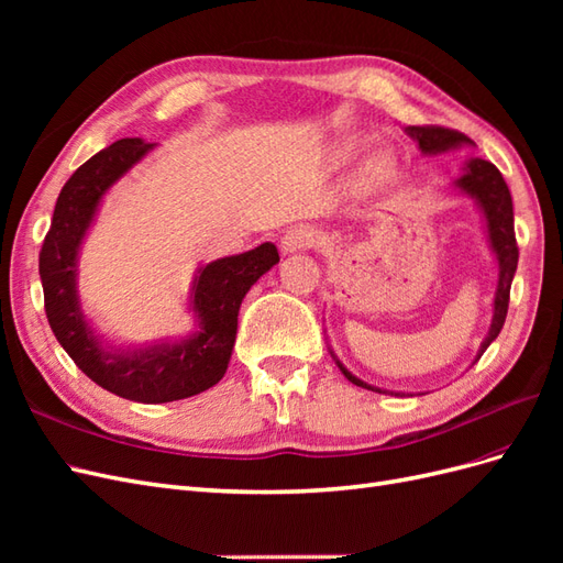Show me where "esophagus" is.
Wrapping results in <instances>:
<instances>
[{
    "instance_id": "1",
    "label": "esophagus",
    "mask_w": 563,
    "mask_h": 563,
    "mask_svg": "<svg viewBox=\"0 0 563 563\" xmlns=\"http://www.w3.org/2000/svg\"><path fill=\"white\" fill-rule=\"evenodd\" d=\"M321 242V236L314 228L310 225H296L291 230H286V234L282 236V251L284 253H294V251H305L312 249Z\"/></svg>"
}]
</instances>
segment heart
Segmentation results:
<instances>
[{"label":"heart","mask_w":563,"mask_h":563,"mask_svg":"<svg viewBox=\"0 0 563 563\" xmlns=\"http://www.w3.org/2000/svg\"><path fill=\"white\" fill-rule=\"evenodd\" d=\"M385 172H387V164H385V162H376V164H371V168H368V174H371L373 178L385 176Z\"/></svg>","instance_id":"obj_1"}]
</instances>
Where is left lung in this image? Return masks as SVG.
<instances>
[{"instance_id": "left-lung-1", "label": "left lung", "mask_w": 563, "mask_h": 563, "mask_svg": "<svg viewBox=\"0 0 563 563\" xmlns=\"http://www.w3.org/2000/svg\"><path fill=\"white\" fill-rule=\"evenodd\" d=\"M406 133L418 141L422 155H437V152H446V150H453L460 145H474L472 139H467L465 133H460L455 129H446V126H408ZM455 185L465 195L474 197L476 203H479V209L484 211V218H486L490 249L498 258V291H496V300H493V321H490L488 335L479 347V354H476V360H479V356L486 352V347L493 343V340L498 338V333L503 329L507 308H509V288H512V279H515L517 263H519L512 195H509V187L498 168L479 157L467 162L463 176L455 180ZM335 364L340 371H343V376L350 383H354L356 387H366L371 391H385L380 387H373L356 376H352V373L338 360H335Z\"/></svg>"}]
</instances>
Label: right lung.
<instances>
[{"label": "right lung", "mask_w": 563, "mask_h": 563, "mask_svg": "<svg viewBox=\"0 0 563 563\" xmlns=\"http://www.w3.org/2000/svg\"><path fill=\"white\" fill-rule=\"evenodd\" d=\"M150 150L152 145L141 139L117 141L84 162L63 185L40 251V277L48 327L70 360L117 397L166 404L195 397L225 376L240 305L249 288L279 263V253L275 244L265 242L201 267L190 300L199 323L187 340L143 350L106 347L79 308L77 253L110 185Z\"/></svg>", "instance_id": "1"}]
</instances>
